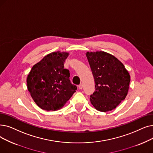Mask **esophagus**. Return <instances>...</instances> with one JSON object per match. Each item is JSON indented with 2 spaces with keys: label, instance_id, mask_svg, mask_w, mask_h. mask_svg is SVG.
Masks as SVG:
<instances>
[{
  "label": "esophagus",
  "instance_id": "34e87169",
  "mask_svg": "<svg viewBox=\"0 0 153 153\" xmlns=\"http://www.w3.org/2000/svg\"><path fill=\"white\" fill-rule=\"evenodd\" d=\"M82 88H83V85L82 84H80V85H79V89H82Z\"/></svg>",
  "mask_w": 153,
  "mask_h": 153
}]
</instances>
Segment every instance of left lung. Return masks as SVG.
<instances>
[{
    "instance_id": "1",
    "label": "left lung",
    "mask_w": 153,
    "mask_h": 153,
    "mask_svg": "<svg viewBox=\"0 0 153 153\" xmlns=\"http://www.w3.org/2000/svg\"><path fill=\"white\" fill-rule=\"evenodd\" d=\"M95 81V91L90 101L99 111L115 109L126 98L129 90L130 75L123 64L103 51L86 53Z\"/></svg>"
}]
</instances>
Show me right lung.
<instances>
[{
	"instance_id": "1",
	"label": "right lung",
	"mask_w": 153,
	"mask_h": 153,
	"mask_svg": "<svg viewBox=\"0 0 153 153\" xmlns=\"http://www.w3.org/2000/svg\"><path fill=\"white\" fill-rule=\"evenodd\" d=\"M68 52H54L45 56L31 69L27 77V89L39 108L56 111L64 105L77 90L64 68Z\"/></svg>"
}]
</instances>
